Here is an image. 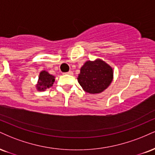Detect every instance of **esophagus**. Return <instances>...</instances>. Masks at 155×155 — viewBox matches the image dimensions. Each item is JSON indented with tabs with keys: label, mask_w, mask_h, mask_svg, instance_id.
<instances>
[{
	"label": "esophagus",
	"mask_w": 155,
	"mask_h": 155,
	"mask_svg": "<svg viewBox=\"0 0 155 155\" xmlns=\"http://www.w3.org/2000/svg\"><path fill=\"white\" fill-rule=\"evenodd\" d=\"M64 74H68V75H73L74 74V73H73V71H70L67 72V73H64Z\"/></svg>",
	"instance_id": "esophagus-1"
}]
</instances>
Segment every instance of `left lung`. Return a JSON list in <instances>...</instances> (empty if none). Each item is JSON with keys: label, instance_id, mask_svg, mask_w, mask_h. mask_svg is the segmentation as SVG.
<instances>
[{"label": "left lung", "instance_id": "left-lung-1", "mask_svg": "<svg viewBox=\"0 0 155 155\" xmlns=\"http://www.w3.org/2000/svg\"><path fill=\"white\" fill-rule=\"evenodd\" d=\"M77 79L86 92L99 94L110 85L113 79V69L101 59L87 61L81 66Z\"/></svg>", "mask_w": 155, "mask_h": 155}]
</instances>
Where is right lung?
Returning <instances> with one entry per match:
<instances>
[{
	"label": "right lung",
	"mask_w": 155,
	"mask_h": 155,
	"mask_svg": "<svg viewBox=\"0 0 155 155\" xmlns=\"http://www.w3.org/2000/svg\"><path fill=\"white\" fill-rule=\"evenodd\" d=\"M55 77L50 74L47 71H42L39 74L37 84L35 85L36 89L39 92L45 91L47 89L53 87Z\"/></svg>",
	"instance_id": "1"
}]
</instances>
